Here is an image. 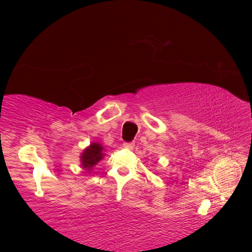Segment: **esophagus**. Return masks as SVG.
<instances>
[{
	"instance_id": "esophagus-1",
	"label": "esophagus",
	"mask_w": 252,
	"mask_h": 252,
	"mask_svg": "<svg viewBox=\"0 0 252 252\" xmlns=\"http://www.w3.org/2000/svg\"><path fill=\"white\" fill-rule=\"evenodd\" d=\"M124 147H126V148H128V149H132L135 147V143L134 142H126L123 144Z\"/></svg>"
}]
</instances>
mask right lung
Masks as SVG:
<instances>
[{
	"label": "right lung",
	"mask_w": 252,
	"mask_h": 252,
	"mask_svg": "<svg viewBox=\"0 0 252 252\" xmlns=\"http://www.w3.org/2000/svg\"><path fill=\"white\" fill-rule=\"evenodd\" d=\"M104 147L99 142H91L80 154V163L85 170L92 169L104 158Z\"/></svg>",
	"instance_id": "1"
}]
</instances>
